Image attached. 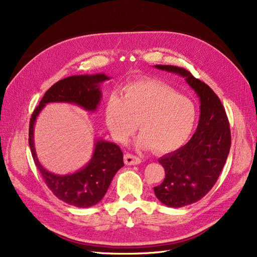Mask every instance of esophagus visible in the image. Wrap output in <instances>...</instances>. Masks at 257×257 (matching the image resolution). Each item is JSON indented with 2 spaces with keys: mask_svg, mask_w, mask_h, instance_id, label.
<instances>
[{
  "mask_svg": "<svg viewBox=\"0 0 257 257\" xmlns=\"http://www.w3.org/2000/svg\"><path fill=\"white\" fill-rule=\"evenodd\" d=\"M124 162H125L126 165H137V164H141L142 160L138 157H136V155L126 153L125 155H124Z\"/></svg>",
  "mask_w": 257,
  "mask_h": 257,
  "instance_id": "1",
  "label": "esophagus"
}]
</instances>
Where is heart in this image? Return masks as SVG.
Wrapping results in <instances>:
<instances>
[{"instance_id": "heart-1", "label": "heart", "mask_w": 257, "mask_h": 257, "mask_svg": "<svg viewBox=\"0 0 257 257\" xmlns=\"http://www.w3.org/2000/svg\"><path fill=\"white\" fill-rule=\"evenodd\" d=\"M107 126L119 143H126L137 128L136 145L169 153L188 141L196 120L195 105L168 84L151 78L125 84L122 96L111 95L105 108Z\"/></svg>"}]
</instances>
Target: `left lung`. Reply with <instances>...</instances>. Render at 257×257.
<instances>
[{
	"label": "left lung",
	"mask_w": 257,
	"mask_h": 257,
	"mask_svg": "<svg viewBox=\"0 0 257 257\" xmlns=\"http://www.w3.org/2000/svg\"><path fill=\"white\" fill-rule=\"evenodd\" d=\"M161 71L183 77L199 97V122L188 144L159 159L165 179L154 194L167 207L196 203L212 189L230 149V128L220 98L205 82L189 71L173 65H154Z\"/></svg>",
	"instance_id": "8db88e82"
}]
</instances>
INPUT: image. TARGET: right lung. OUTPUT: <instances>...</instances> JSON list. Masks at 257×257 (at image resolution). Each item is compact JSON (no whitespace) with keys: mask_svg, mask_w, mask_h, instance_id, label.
<instances>
[{"mask_svg":"<svg viewBox=\"0 0 257 257\" xmlns=\"http://www.w3.org/2000/svg\"><path fill=\"white\" fill-rule=\"evenodd\" d=\"M109 77L105 74L71 76L54 83L45 93L30 120L29 145L35 165L49 190L64 203L89 208L103 199L113 176L124 166L123 153L118 145L97 139L90 162L78 172L56 175L44 168L37 159L34 146V124L37 115L48 103H68L95 111L102 98L99 85Z\"/></svg>","mask_w":257,"mask_h":257,"instance_id":"add662e5","label":"right lung"}]
</instances>
